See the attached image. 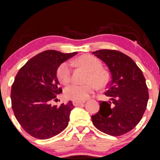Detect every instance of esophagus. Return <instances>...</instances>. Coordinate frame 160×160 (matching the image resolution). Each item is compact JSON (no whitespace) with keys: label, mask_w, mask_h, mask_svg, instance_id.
Segmentation results:
<instances>
[{"label":"esophagus","mask_w":160,"mask_h":160,"mask_svg":"<svg viewBox=\"0 0 160 160\" xmlns=\"http://www.w3.org/2000/svg\"><path fill=\"white\" fill-rule=\"evenodd\" d=\"M85 102V101H73V106H75V107H77V106H80V105H82V104H83Z\"/></svg>","instance_id":"esophagus-1"}]
</instances>
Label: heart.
<instances>
[{
	"mask_svg": "<svg viewBox=\"0 0 160 160\" xmlns=\"http://www.w3.org/2000/svg\"><path fill=\"white\" fill-rule=\"evenodd\" d=\"M79 66L89 71L86 83L87 84L80 85L73 83L65 88L64 96L66 98L76 101H83L90 97L96 90V86L99 88L106 87L110 80V76L106 70L101 69V63L98 59L91 55H83L77 60ZM58 80L63 84H67L71 80V66L65 62L58 67L57 72Z\"/></svg>",
	"mask_w": 160,
	"mask_h": 160,
	"instance_id": "heart-1",
	"label": "heart"
}]
</instances>
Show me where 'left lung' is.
I'll return each instance as SVG.
<instances>
[{"label":"left lung","mask_w":160,"mask_h":160,"mask_svg":"<svg viewBox=\"0 0 160 160\" xmlns=\"http://www.w3.org/2000/svg\"><path fill=\"white\" fill-rule=\"evenodd\" d=\"M93 54L107 64L111 76L105 92L110 101H100V110L92 116L93 123L108 135H123L139 123L147 109L149 93L145 77L137 63L120 51L99 50Z\"/></svg>","instance_id":"left-lung-1"}]
</instances>
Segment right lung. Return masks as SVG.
Instances as JSON below:
<instances>
[{
  "instance_id": "add662e5",
  "label": "right lung",
  "mask_w": 160,
  "mask_h": 160,
  "mask_svg": "<svg viewBox=\"0 0 160 160\" xmlns=\"http://www.w3.org/2000/svg\"><path fill=\"white\" fill-rule=\"evenodd\" d=\"M77 53L45 50L20 69L11 87V105L17 120L33 137L51 138L68 126L73 109L71 101L52 106L62 89L57 77L59 66Z\"/></svg>"
}]
</instances>
